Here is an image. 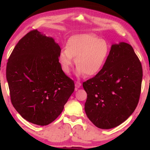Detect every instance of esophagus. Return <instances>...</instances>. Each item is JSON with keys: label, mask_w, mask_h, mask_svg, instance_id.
<instances>
[{"label": "esophagus", "mask_w": 150, "mask_h": 150, "mask_svg": "<svg viewBox=\"0 0 150 150\" xmlns=\"http://www.w3.org/2000/svg\"><path fill=\"white\" fill-rule=\"evenodd\" d=\"M81 86V83L79 81H77L75 82V87L78 88H80ZM77 88H76V90H77Z\"/></svg>", "instance_id": "esophagus-1"}]
</instances>
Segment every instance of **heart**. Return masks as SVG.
<instances>
[{
	"instance_id": "1",
	"label": "heart",
	"mask_w": 150,
	"mask_h": 150,
	"mask_svg": "<svg viewBox=\"0 0 150 150\" xmlns=\"http://www.w3.org/2000/svg\"><path fill=\"white\" fill-rule=\"evenodd\" d=\"M110 53L109 43L96 35H75L69 38L66 47L60 51L59 61L63 71L68 73L75 57L77 75L93 76L103 69Z\"/></svg>"
}]
</instances>
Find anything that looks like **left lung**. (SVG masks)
I'll list each match as a JSON object with an SVG mask.
<instances>
[{
  "mask_svg": "<svg viewBox=\"0 0 150 150\" xmlns=\"http://www.w3.org/2000/svg\"><path fill=\"white\" fill-rule=\"evenodd\" d=\"M142 79L141 62L132 46L113 44L103 69L82 84L87 93L84 110L88 119L101 129L122 124L137 106Z\"/></svg>",
  "mask_w": 150,
  "mask_h": 150,
  "instance_id": "8db88e82",
  "label": "left lung"
}]
</instances>
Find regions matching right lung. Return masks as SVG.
<instances>
[{
    "instance_id": "obj_1",
    "label": "right lung",
    "mask_w": 150,
    "mask_h": 150,
    "mask_svg": "<svg viewBox=\"0 0 150 150\" xmlns=\"http://www.w3.org/2000/svg\"><path fill=\"white\" fill-rule=\"evenodd\" d=\"M60 46L37 30L18 41L9 57L6 79L11 102L27 121L52 123L62 113L75 90L59 62Z\"/></svg>"
}]
</instances>
